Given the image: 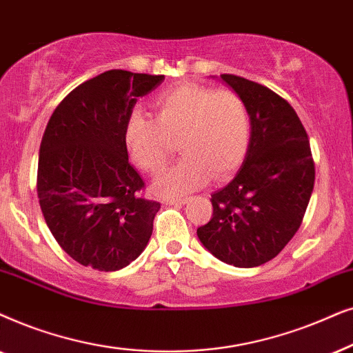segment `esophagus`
<instances>
[{"label": "esophagus", "instance_id": "1", "mask_svg": "<svg viewBox=\"0 0 353 353\" xmlns=\"http://www.w3.org/2000/svg\"><path fill=\"white\" fill-rule=\"evenodd\" d=\"M164 203L166 205H185L187 199H168V200H164Z\"/></svg>", "mask_w": 353, "mask_h": 353}]
</instances>
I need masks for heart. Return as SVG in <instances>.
<instances>
[{"mask_svg": "<svg viewBox=\"0 0 353 353\" xmlns=\"http://www.w3.org/2000/svg\"><path fill=\"white\" fill-rule=\"evenodd\" d=\"M152 110V119L140 112L129 117L124 143L145 172H158L177 143L184 159L154 179L159 195L187 194L208 177L224 179L242 164L250 142V116L236 92L181 83L159 93Z\"/></svg>", "mask_w": 353, "mask_h": 353, "instance_id": "b5f03b06", "label": "heart"}]
</instances>
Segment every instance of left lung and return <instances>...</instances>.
Here are the masks:
<instances>
[{
	"instance_id": "8db88e82",
	"label": "left lung",
	"mask_w": 353,
	"mask_h": 353,
	"mask_svg": "<svg viewBox=\"0 0 353 353\" xmlns=\"http://www.w3.org/2000/svg\"><path fill=\"white\" fill-rule=\"evenodd\" d=\"M221 79L245 103L250 142L236 177L211 195L213 216L196 236L218 260L253 268L272 260L299 231L314 163L302 122L283 97L239 75Z\"/></svg>"
}]
</instances>
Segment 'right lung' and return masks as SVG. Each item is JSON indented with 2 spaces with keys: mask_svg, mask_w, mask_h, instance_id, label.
I'll list each match as a JSON object with an SVG mask.
<instances>
[{
  "mask_svg": "<svg viewBox=\"0 0 353 353\" xmlns=\"http://www.w3.org/2000/svg\"><path fill=\"white\" fill-rule=\"evenodd\" d=\"M164 75L106 70L59 103L40 143L37 194L51 234L70 258L117 271L145 250L161 205L143 199L129 163L125 122Z\"/></svg>",
  "mask_w": 353,
  "mask_h": 353,
  "instance_id": "obj_1",
  "label": "right lung"
}]
</instances>
